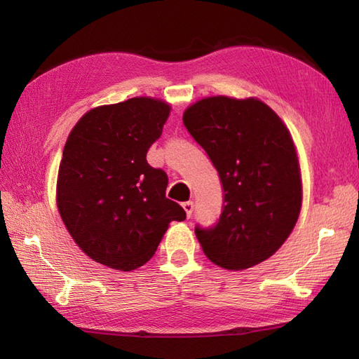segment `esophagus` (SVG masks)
Masks as SVG:
<instances>
[{
  "instance_id": "esophagus-1",
  "label": "esophagus",
  "mask_w": 359,
  "mask_h": 359,
  "mask_svg": "<svg viewBox=\"0 0 359 359\" xmlns=\"http://www.w3.org/2000/svg\"><path fill=\"white\" fill-rule=\"evenodd\" d=\"M182 207H184V210H185V212H187V217H188V219L191 217V215H193V210H194V203H193L191 201H188V202H184V203H182Z\"/></svg>"
}]
</instances>
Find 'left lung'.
<instances>
[{
    "label": "left lung",
    "mask_w": 359,
    "mask_h": 359,
    "mask_svg": "<svg viewBox=\"0 0 359 359\" xmlns=\"http://www.w3.org/2000/svg\"><path fill=\"white\" fill-rule=\"evenodd\" d=\"M184 125L207 152L224 189L211 228L196 226L203 253L226 270H245L276 253L293 231L302 182L292 135L257 98H202Z\"/></svg>",
    "instance_id": "obj_1"
}]
</instances>
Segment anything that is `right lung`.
I'll return each instance as SVG.
<instances>
[{
    "label": "right lung",
    "instance_id": "add662e5",
    "mask_svg": "<svg viewBox=\"0 0 359 359\" xmlns=\"http://www.w3.org/2000/svg\"><path fill=\"white\" fill-rule=\"evenodd\" d=\"M171 106L134 97L88 111L67 137L57 180L60 216L95 262L131 271L154 256L187 212L165 196L168 175L147 162Z\"/></svg>",
    "mask_w": 359,
    "mask_h": 359
}]
</instances>
